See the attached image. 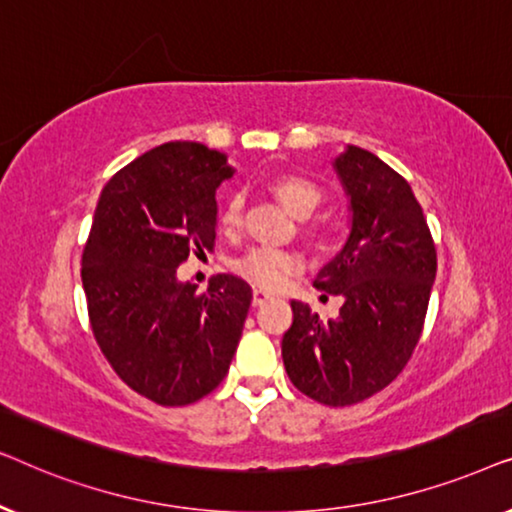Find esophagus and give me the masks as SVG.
<instances>
[{
    "label": "esophagus",
    "mask_w": 512,
    "mask_h": 512,
    "mask_svg": "<svg viewBox=\"0 0 512 512\" xmlns=\"http://www.w3.org/2000/svg\"><path fill=\"white\" fill-rule=\"evenodd\" d=\"M268 300H272V296L265 289H254V305L256 307H261V305H265L268 303Z\"/></svg>",
    "instance_id": "obj_1"
}]
</instances>
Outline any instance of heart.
Listing matches in <instances>:
<instances>
[{
    "instance_id": "obj_1",
    "label": "heart",
    "mask_w": 512,
    "mask_h": 512,
    "mask_svg": "<svg viewBox=\"0 0 512 512\" xmlns=\"http://www.w3.org/2000/svg\"><path fill=\"white\" fill-rule=\"evenodd\" d=\"M268 191L275 195L286 212L298 219L310 216L321 202L319 186L300 174H275L268 181ZM242 221V195H228L221 207L219 223L223 230H235ZM298 258L284 249H254L237 263V272L265 289H279L291 272L296 270Z\"/></svg>"
}]
</instances>
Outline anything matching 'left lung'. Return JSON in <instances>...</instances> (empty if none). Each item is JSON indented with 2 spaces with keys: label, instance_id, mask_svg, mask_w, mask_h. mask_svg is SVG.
<instances>
[{
  "label": "left lung",
  "instance_id": "1",
  "mask_svg": "<svg viewBox=\"0 0 512 512\" xmlns=\"http://www.w3.org/2000/svg\"><path fill=\"white\" fill-rule=\"evenodd\" d=\"M333 170L349 200V235L314 286L342 307L321 321L291 300L282 359L293 387L340 408L377 394L408 363L436 282V247L410 184L375 153L347 144Z\"/></svg>",
  "mask_w": 512,
  "mask_h": 512
}]
</instances>
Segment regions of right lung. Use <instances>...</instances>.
Instances as JSON below:
<instances>
[{"mask_svg":"<svg viewBox=\"0 0 512 512\" xmlns=\"http://www.w3.org/2000/svg\"><path fill=\"white\" fill-rule=\"evenodd\" d=\"M235 174L223 153L167 142L104 186L83 249L90 326L118 377L158 405L219 387L242 338L251 286L235 275L207 291L179 282L188 254L216 240V188Z\"/></svg>","mask_w":512,"mask_h":512,"instance_id":"obj_1","label":"right lung"}]
</instances>
